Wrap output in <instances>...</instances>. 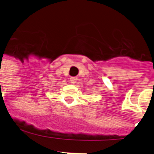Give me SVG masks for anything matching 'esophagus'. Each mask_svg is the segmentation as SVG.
<instances>
[{
    "mask_svg": "<svg viewBox=\"0 0 154 154\" xmlns=\"http://www.w3.org/2000/svg\"><path fill=\"white\" fill-rule=\"evenodd\" d=\"M70 81L71 82H72V83H75L76 82H77V77H71Z\"/></svg>",
    "mask_w": 154,
    "mask_h": 154,
    "instance_id": "34e87169",
    "label": "esophagus"
}]
</instances>
